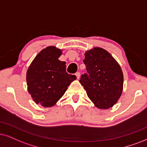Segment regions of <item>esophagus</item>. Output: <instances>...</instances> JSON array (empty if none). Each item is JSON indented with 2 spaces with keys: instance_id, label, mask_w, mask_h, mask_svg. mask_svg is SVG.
<instances>
[{
  "instance_id": "34e87169",
  "label": "esophagus",
  "mask_w": 147,
  "mask_h": 147,
  "mask_svg": "<svg viewBox=\"0 0 147 147\" xmlns=\"http://www.w3.org/2000/svg\"><path fill=\"white\" fill-rule=\"evenodd\" d=\"M75 75H76V77H77V79H79V78H80V72H76V73H75Z\"/></svg>"
}]
</instances>
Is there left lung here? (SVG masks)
I'll list each match as a JSON object with an SVG mask.
<instances>
[{"instance_id":"1","label":"left lung","mask_w":147,"mask_h":147,"mask_svg":"<svg viewBox=\"0 0 147 147\" xmlns=\"http://www.w3.org/2000/svg\"><path fill=\"white\" fill-rule=\"evenodd\" d=\"M87 73L79 82L96 107L109 109L117 103L123 92V75L119 64L107 50L94 47L85 53Z\"/></svg>"}]
</instances>
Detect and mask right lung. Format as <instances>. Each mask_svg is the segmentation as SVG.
Segmentation results:
<instances>
[{
	"instance_id": "obj_1",
	"label": "right lung",
	"mask_w": 147,
	"mask_h": 147,
	"mask_svg": "<svg viewBox=\"0 0 147 147\" xmlns=\"http://www.w3.org/2000/svg\"><path fill=\"white\" fill-rule=\"evenodd\" d=\"M62 51L54 46L41 50L26 72L28 91L36 104L51 107L64 94L75 75L66 72V62L59 60Z\"/></svg>"
}]
</instances>
